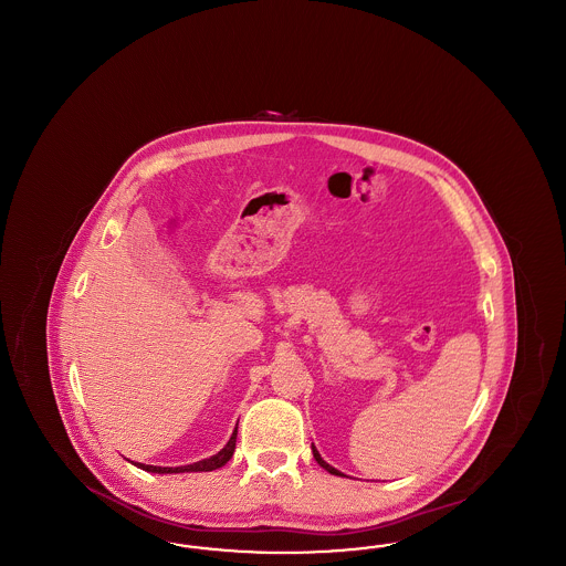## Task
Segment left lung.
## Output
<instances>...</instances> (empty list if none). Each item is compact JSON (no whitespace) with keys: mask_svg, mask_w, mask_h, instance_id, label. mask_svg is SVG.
Here are the masks:
<instances>
[{"mask_svg":"<svg viewBox=\"0 0 566 566\" xmlns=\"http://www.w3.org/2000/svg\"><path fill=\"white\" fill-rule=\"evenodd\" d=\"M312 452H314V458H316V462H318V464L323 467L324 471H328V473H333V475H342V478H348V475H344L342 471H337L335 467H331L328 462H324L323 457L318 454V450H316V446H314V443H312Z\"/></svg>","mask_w":566,"mask_h":566,"instance_id":"left-lung-1","label":"left lung"}]
</instances>
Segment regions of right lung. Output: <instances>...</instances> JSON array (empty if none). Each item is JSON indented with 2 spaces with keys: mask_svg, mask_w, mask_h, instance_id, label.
I'll list each match as a JSON object with an SVG mask.
<instances>
[{
  "mask_svg": "<svg viewBox=\"0 0 566 566\" xmlns=\"http://www.w3.org/2000/svg\"><path fill=\"white\" fill-rule=\"evenodd\" d=\"M235 439H238V424H235V431L231 434V439L227 441V446L214 454V457L203 458V460H199V462H192V464H185V467H157V464H144V462H134V460H129V462H134L137 469H144V471H148V473H185V471H214V469H220V467H224L231 457H233V452H235Z\"/></svg>",
  "mask_w": 566,
  "mask_h": 566,
  "instance_id": "1",
  "label": "right lung"
}]
</instances>
